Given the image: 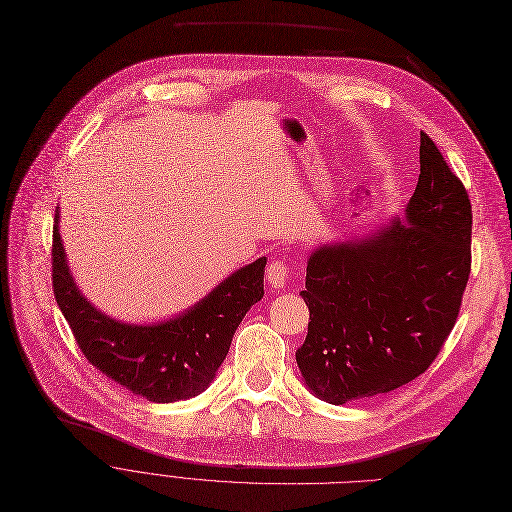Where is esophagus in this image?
Listing matches in <instances>:
<instances>
[{"instance_id": "obj_1", "label": "esophagus", "mask_w": 512, "mask_h": 512, "mask_svg": "<svg viewBox=\"0 0 512 512\" xmlns=\"http://www.w3.org/2000/svg\"><path fill=\"white\" fill-rule=\"evenodd\" d=\"M289 264L283 262V260H271V264L266 266V281L271 283V287L279 289L287 283L289 279Z\"/></svg>"}]
</instances>
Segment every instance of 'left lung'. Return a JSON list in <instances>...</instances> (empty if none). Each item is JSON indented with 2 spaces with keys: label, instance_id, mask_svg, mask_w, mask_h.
Listing matches in <instances>:
<instances>
[{
  "label": "left lung",
  "instance_id": "left-lung-1",
  "mask_svg": "<svg viewBox=\"0 0 512 512\" xmlns=\"http://www.w3.org/2000/svg\"><path fill=\"white\" fill-rule=\"evenodd\" d=\"M419 158L406 223L396 218L371 239L308 258L300 296L310 323L296 360L306 385L331 404L419 377L456 323L471 273V200L427 133Z\"/></svg>",
  "mask_w": 512,
  "mask_h": 512
}]
</instances>
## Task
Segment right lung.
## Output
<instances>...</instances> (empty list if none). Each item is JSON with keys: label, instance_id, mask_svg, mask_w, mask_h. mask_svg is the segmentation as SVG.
<instances>
[{"label": "right lung", "instance_id": "obj_1", "mask_svg": "<svg viewBox=\"0 0 512 512\" xmlns=\"http://www.w3.org/2000/svg\"><path fill=\"white\" fill-rule=\"evenodd\" d=\"M264 266L266 258L243 266L177 319L127 325L81 296L66 266L56 210L52 283L64 319L95 369L150 402L187 400L212 383L235 329L264 296Z\"/></svg>", "mask_w": 512, "mask_h": 512}]
</instances>
